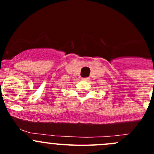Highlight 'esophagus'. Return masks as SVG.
I'll return each instance as SVG.
<instances>
[{"label": "esophagus", "mask_w": 154, "mask_h": 154, "mask_svg": "<svg viewBox=\"0 0 154 154\" xmlns=\"http://www.w3.org/2000/svg\"><path fill=\"white\" fill-rule=\"evenodd\" d=\"M83 80L85 81H88V80H89V77H83Z\"/></svg>", "instance_id": "esophagus-1"}]
</instances>
